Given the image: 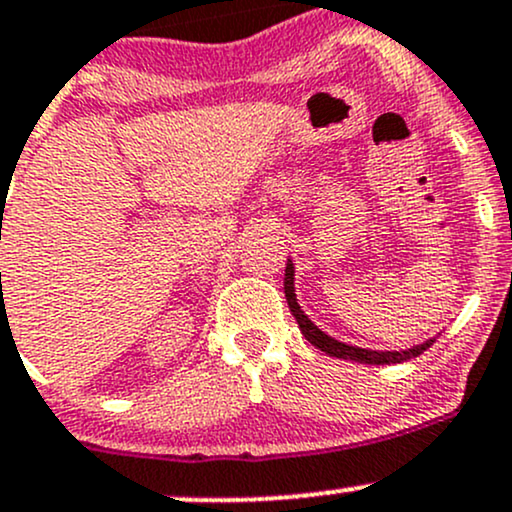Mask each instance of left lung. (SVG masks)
I'll use <instances>...</instances> for the list:
<instances>
[{
	"label": "left lung",
	"mask_w": 512,
	"mask_h": 512,
	"mask_svg": "<svg viewBox=\"0 0 512 512\" xmlns=\"http://www.w3.org/2000/svg\"><path fill=\"white\" fill-rule=\"evenodd\" d=\"M284 296L286 303L291 308V316L296 318L299 323L303 338H306L311 345H316L320 352L330 357H340V359H350V362H359V364H401L406 359H413L418 355H423L425 350L435 342V338L420 342V345L408 347V350H369V347H357V345H347V342H340L335 338H330L328 333L318 328L311 318L303 313V308L299 306V299H296V289H294V262L286 260V269H284Z\"/></svg>",
	"instance_id": "obj_1"
}]
</instances>
